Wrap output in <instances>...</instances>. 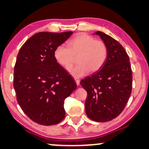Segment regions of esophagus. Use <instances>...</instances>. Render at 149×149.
<instances>
[{"label": "esophagus", "instance_id": "obj_1", "mask_svg": "<svg viewBox=\"0 0 149 149\" xmlns=\"http://www.w3.org/2000/svg\"><path fill=\"white\" fill-rule=\"evenodd\" d=\"M74 80H75V81H76V83L77 84V86L80 85V80H79L78 78H75Z\"/></svg>", "mask_w": 149, "mask_h": 149}]
</instances>
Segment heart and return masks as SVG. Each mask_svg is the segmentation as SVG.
I'll list each match as a JSON object with an SVG mask.
<instances>
[{
  "label": "heart",
  "instance_id": "1",
  "mask_svg": "<svg viewBox=\"0 0 149 149\" xmlns=\"http://www.w3.org/2000/svg\"><path fill=\"white\" fill-rule=\"evenodd\" d=\"M57 63L66 69L70 68L78 56V65L69 69V73L76 78L82 77L88 72L95 73L104 65L108 56L106 44L97 40L86 33H79L67 42V47L60 45L54 50Z\"/></svg>",
  "mask_w": 149,
  "mask_h": 149
}]
</instances>
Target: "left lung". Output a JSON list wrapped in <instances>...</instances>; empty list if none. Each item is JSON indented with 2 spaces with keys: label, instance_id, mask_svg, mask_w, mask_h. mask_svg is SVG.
<instances>
[{
  "label": "left lung",
  "instance_id": "1",
  "mask_svg": "<svg viewBox=\"0 0 149 149\" xmlns=\"http://www.w3.org/2000/svg\"><path fill=\"white\" fill-rule=\"evenodd\" d=\"M106 44L108 56L104 66L80 81L87 92L85 111L88 118L97 122L110 121L124 110L131 93L132 71L129 58L118 41L96 31Z\"/></svg>",
  "mask_w": 149,
  "mask_h": 149
}]
</instances>
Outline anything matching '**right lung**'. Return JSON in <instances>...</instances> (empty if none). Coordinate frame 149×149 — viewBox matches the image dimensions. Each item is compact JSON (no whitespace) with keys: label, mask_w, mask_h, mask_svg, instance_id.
Returning a JSON list of instances; mask_svg holds the SVG:
<instances>
[{"label":"right lung","mask_w":149,"mask_h":149,"mask_svg":"<svg viewBox=\"0 0 149 149\" xmlns=\"http://www.w3.org/2000/svg\"><path fill=\"white\" fill-rule=\"evenodd\" d=\"M72 33H37L17 56L14 73L17 101L24 113L41 125H56L65 118L64 101L77 87L54 55Z\"/></svg>","instance_id":"obj_1"}]
</instances>
